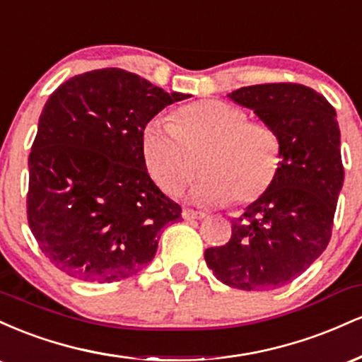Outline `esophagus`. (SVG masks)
<instances>
[{
  "instance_id": "esophagus-1",
  "label": "esophagus",
  "mask_w": 362,
  "mask_h": 362,
  "mask_svg": "<svg viewBox=\"0 0 362 362\" xmlns=\"http://www.w3.org/2000/svg\"><path fill=\"white\" fill-rule=\"evenodd\" d=\"M182 218L187 219V221H192V219H204L206 213H201V211H194V209H184L182 211Z\"/></svg>"
}]
</instances>
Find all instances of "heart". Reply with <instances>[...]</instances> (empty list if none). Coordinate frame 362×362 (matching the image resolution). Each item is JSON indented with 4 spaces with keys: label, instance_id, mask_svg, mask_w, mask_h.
<instances>
[{
    "label": "heart",
    "instance_id": "1",
    "mask_svg": "<svg viewBox=\"0 0 362 362\" xmlns=\"http://www.w3.org/2000/svg\"><path fill=\"white\" fill-rule=\"evenodd\" d=\"M148 173L161 190L180 194L197 167L195 202L247 206L271 189L281 167V139L271 126L248 120L247 112L221 100L182 107L172 122L153 119L141 134ZM199 165H197V160Z\"/></svg>",
    "mask_w": 362,
    "mask_h": 362
}]
</instances>
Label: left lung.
<instances>
[{
  "label": "left lung",
  "mask_w": 362,
  "mask_h": 362,
  "mask_svg": "<svg viewBox=\"0 0 362 362\" xmlns=\"http://www.w3.org/2000/svg\"><path fill=\"white\" fill-rule=\"evenodd\" d=\"M281 139V167L259 201L231 221V238L204 252L216 279L245 291L289 284L322 255L344 184L337 114L298 83H265L228 93Z\"/></svg>",
  "instance_id": "obj_1"
}]
</instances>
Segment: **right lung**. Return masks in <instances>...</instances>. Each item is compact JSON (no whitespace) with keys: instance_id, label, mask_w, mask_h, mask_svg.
<instances>
[{"instance_id":"obj_1","label":"right lung","mask_w":362,"mask_h":362,"mask_svg":"<svg viewBox=\"0 0 362 362\" xmlns=\"http://www.w3.org/2000/svg\"><path fill=\"white\" fill-rule=\"evenodd\" d=\"M189 97L119 68L78 74L52 91L28 156L27 218L59 271L114 282L155 259L182 207L149 177L141 134L158 112Z\"/></svg>"}]
</instances>
